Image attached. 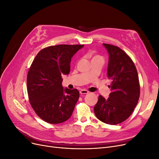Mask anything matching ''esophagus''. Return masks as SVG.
I'll return each instance as SVG.
<instances>
[{
	"label": "esophagus",
	"instance_id": "34e87169",
	"mask_svg": "<svg viewBox=\"0 0 159 159\" xmlns=\"http://www.w3.org/2000/svg\"><path fill=\"white\" fill-rule=\"evenodd\" d=\"M89 93V91L86 90H84V89H82L80 91V94H87V93Z\"/></svg>",
	"mask_w": 159,
	"mask_h": 159
}]
</instances>
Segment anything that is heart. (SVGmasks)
<instances>
[{"instance_id": "1", "label": "heart", "mask_w": 159, "mask_h": 159, "mask_svg": "<svg viewBox=\"0 0 159 159\" xmlns=\"http://www.w3.org/2000/svg\"><path fill=\"white\" fill-rule=\"evenodd\" d=\"M99 57V56H96V57Z\"/></svg>"}]
</instances>
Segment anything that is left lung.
<instances>
[{
  "label": "left lung",
  "instance_id": "left-lung-1",
  "mask_svg": "<svg viewBox=\"0 0 159 159\" xmlns=\"http://www.w3.org/2000/svg\"><path fill=\"white\" fill-rule=\"evenodd\" d=\"M108 52V78L111 92L109 98L99 96L94 106L97 118L108 125H117L126 120L138 102L140 86L136 66L126 53L116 46L103 44Z\"/></svg>",
  "mask_w": 159,
  "mask_h": 159
}]
</instances>
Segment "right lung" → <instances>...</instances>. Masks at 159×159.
<instances>
[{
	"mask_svg": "<svg viewBox=\"0 0 159 159\" xmlns=\"http://www.w3.org/2000/svg\"><path fill=\"white\" fill-rule=\"evenodd\" d=\"M83 46H48L41 50L33 60L27 78L28 96L34 112L43 120L60 124L72 115L79 92L64 89L61 75L69 73L72 57Z\"/></svg>",
	"mask_w": 159,
	"mask_h": 159,
	"instance_id": "obj_1",
	"label": "right lung"
}]
</instances>
